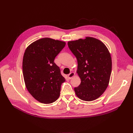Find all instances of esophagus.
<instances>
[{"label":"esophagus","instance_id":"esophagus-1","mask_svg":"<svg viewBox=\"0 0 133 133\" xmlns=\"http://www.w3.org/2000/svg\"><path fill=\"white\" fill-rule=\"evenodd\" d=\"M74 75H75V73L71 72L69 74H68V78L70 79H71L73 77H74Z\"/></svg>","mask_w":133,"mask_h":133}]
</instances>
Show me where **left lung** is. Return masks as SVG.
Returning a JSON list of instances; mask_svg holds the SVG:
<instances>
[{
    "mask_svg": "<svg viewBox=\"0 0 133 133\" xmlns=\"http://www.w3.org/2000/svg\"><path fill=\"white\" fill-rule=\"evenodd\" d=\"M68 45L77 58V73L81 80L74 88L75 95L83 101H94L109 84L112 60L109 50L101 41L92 37L69 41Z\"/></svg>",
    "mask_w": 133,
    "mask_h": 133,
    "instance_id": "left-lung-1",
    "label": "left lung"
}]
</instances>
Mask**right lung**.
Wrapping results in <instances>:
<instances>
[{
  "mask_svg": "<svg viewBox=\"0 0 133 133\" xmlns=\"http://www.w3.org/2000/svg\"><path fill=\"white\" fill-rule=\"evenodd\" d=\"M64 41L45 37L32 42L24 53L22 69L25 85L37 101L51 103L60 96V87L65 81L55 57L65 46Z\"/></svg>",
  "mask_w": 133,
  "mask_h": 133,
  "instance_id": "1",
  "label": "right lung"
}]
</instances>
